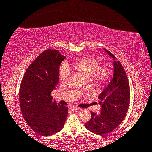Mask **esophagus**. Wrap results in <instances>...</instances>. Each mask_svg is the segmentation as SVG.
<instances>
[{
  "mask_svg": "<svg viewBox=\"0 0 152 152\" xmlns=\"http://www.w3.org/2000/svg\"><path fill=\"white\" fill-rule=\"evenodd\" d=\"M70 109L72 110H74V111H78V110H81L80 108H78V107H76L75 106H71L70 107Z\"/></svg>",
  "mask_w": 152,
  "mask_h": 152,
  "instance_id": "esophagus-1",
  "label": "esophagus"
}]
</instances>
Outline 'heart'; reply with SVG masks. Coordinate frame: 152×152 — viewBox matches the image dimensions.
<instances>
[{
    "mask_svg": "<svg viewBox=\"0 0 152 152\" xmlns=\"http://www.w3.org/2000/svg\"><path fill=\"white\" fill-rule=\"evenodd\" d=\"M72 67L79 73L96 85H101L106 82L110 74V70L105 65L100 66V63L91 56H85L77 59ZM69 69L67 64L63 63L59 69V78L62 82H65L69 76Z\"/></svg>",
    "mask_w": 152,
    "mask_h": 152,
    "instance_id": "heart-1",
    "label": "heart"
}]
</instances>
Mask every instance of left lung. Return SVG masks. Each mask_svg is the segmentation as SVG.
<instances>
[{"label":"left lung","instance_id":"8db88e82","mask_svg":"<svg viewBox=\"0 0 152 152\" xmlns=\"http://www.w3.org/2000/svg\"><path fill=\"white\" fill-rule=\"evenodd\" d=\"M103 50L114 59V74L110 83L98 96L100 113L91 112V119L85 123L87 129L100 136L110 133L121 123L127 114L130 100L129 84L125 69L114 55L106 49Z\"/></svg>","mask_w":152,"mask_h":152}]
</instances>
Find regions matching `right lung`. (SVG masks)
I'll use <instances>...</instances> for the list:
<instances>
[{"mask_svg": "<svg viewBox=\"0 0 152 152\" xmlns=\"http://www.w3.org/2000/svg\"><path fill=\"white\" fill-rule=\"evenodd\" d=\"M65 56L48 50L29 65L21 81L19 100L25 121L39 135L48 136L63 129L68 108L52 102L51 93L59 81V67Z\"/></svg>", "mask_w": 152, "mask_h": 152, "instance_id": "1", "label": "right lung"}]
</instances>
